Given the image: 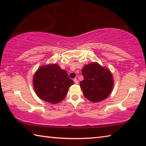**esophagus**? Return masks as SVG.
I'll list each match as a JSON object with an SVG mask.
<instances>
[{
	"instance_id": "esophagus-1",
	"label": "esophagus",
	"mask_w": 146,
	"mask_h": 146,
	"mask_svg": "<svg viewBox=\"0 0 146 146\" xmlns=\"http://www.w3.org/2000/svg\"><path fill=\"white\" fill-rule=\"evenodd\" d=\"M74 82H75V83H76V84H78V79H77V78H74Z\"/></svg>"
}]
</instances>
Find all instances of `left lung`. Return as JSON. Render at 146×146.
<instances>
[{
	"mask_svg": "<svg viewBox=\"0 0 146 146\" xmlns=\"http://www.w3.org/2000/svg\"><path fill=\"white\" fill-rule=\"evenodd\" d=\"M82 73L83 80L80 85L86 98L97 103L110 95L113 86V78L107 68L94 62L85 65Z\"/></svg>",
	"mask_w": 146,
	"mask_h": 146,
	"instance_id": "1",
	"label": "left lung"
}]
</instances>
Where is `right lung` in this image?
I'll return each mask as SVG.
<instances>
[{"label":"right lung","instance_id":"add662e5","mask_svg":"<svg viewBox=\"0 0 146 146\" xmlns=\"http://www.w3.org/2000/svg\"><path fill=\"white\" fill-rule=\"evenodd\" d=\"M36 95L41 100L52 104L64 100L68 89L73 84L65 70L57 64H48L39 67L33 80Z\"/></svg>","mask_w":146,"mask_h":146}]
</instances>
